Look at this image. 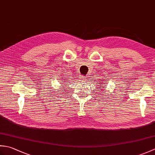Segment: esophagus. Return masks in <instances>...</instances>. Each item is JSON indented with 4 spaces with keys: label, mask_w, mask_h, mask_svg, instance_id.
<instances>
[{
    "label": "esophagus",
    "mask_w": 155,
    "mask_h": 155,
    "mask_svg": "<svg viewBox=\"0 0 155 155\" xmlns=\"http://www.w3.org/2000/svg\"><path fill=\"white\" fill-rule=\"evenodd\" d=\"M80 78H81V81H86L87 80V77H83H83H81Z\"/></svg>",
    "instance_id": "esophagus-1"
}]
</instances>
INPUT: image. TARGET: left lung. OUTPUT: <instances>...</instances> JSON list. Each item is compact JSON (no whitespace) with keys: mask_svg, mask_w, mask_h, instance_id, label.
I'll use <instances>...</instances> for the list:
<instances>
[{"mask_svg":"<svg viewBox=\"0 0 155 155\" xmlns=\"http://www.w3.org/2000/svg\"><path fill=\"white\" fill-rule=\"evenodd\" d=\"M103 81H104V79H101L100 80V81H99V83H98V85L97 86L98 87V88H104V84L103 83ZM100 91H102V89H100Z\"/></svg>","mask_w":155,"mask_h":155,"instance_id":"obj_1","label":"left lung"}]
</instances>
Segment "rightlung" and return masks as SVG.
Returning <instances> with one entry per match:
<instances>
[{"instance_id":"add662e5","label":"right lung","mask_w":155,"mask_h":155,"mask_svg":"<svg viewBox=\"0 0 155 155\" xmlns=\"http://www.w3.org/2000/svg\"><path fill=\"white\" fill-rule=\"evenodd\" d=\"M65 78H62V83L61 84H65V85H67V79H64ZM64 89H65V88H64Z\"/></svg>"}]
</instances>
